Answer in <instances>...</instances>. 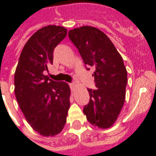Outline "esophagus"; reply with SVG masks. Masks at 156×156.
Segmentation results:
<instances>
[{
	"label": "esophagus",
	"mask_w": 156,
	"mask_h": 156,
	"mask_svg": "<svg viewBox=\"0 0 156 156\" xmlns=\"http://www.w3.org/2000/svg\"><path fill=\"white\" fill-rule=\"evenodd\" d=\"M70 88H71V90L72 91H74L75 88H76V85L74 84V83H70Z\"/></svg>",
	"instance_id": "1"
}]
</instances>
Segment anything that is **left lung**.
<instances>
[{
	"label": "left lung",
	"instance_id": "left-lung-1",
	"mask_svg": "<svg viewBox=\"0 0 156 156\" xmlns=\"http://www.w3.org/2000/svg\"><path fill=\"white\" fill-rule=\"evenodd\" d=\"M86 66L94 69L97 89L88 88L90 100L83 108L94 126L108 129L117 120L125 100L127 70L111 40L99 29L83 26L68 32ZM89 70V68H87Z\"/></svg>",
	"mask_w": 156,
	"mask_h": 156
}]
</instances>
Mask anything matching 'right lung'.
Returning <instances> with one entry per match:
<instances>
[{"label":"right lung","mask_w":156,"mask_h":156,"mask_svg":"<svg viewBox=\"0 0 156 156\" xmlns=\"http://www.w3.org/2000/svg\"><path fill=\"white\" fill-rule=\"evenodd\" d=\"M63 27H43L28 39L16 68V98L31 127L43 136L59 134L67 122L70 88L45 75L52 64L53 50L67 36Z\"/></svg>","instance_id":"right-lung-1"}]
</instances>
